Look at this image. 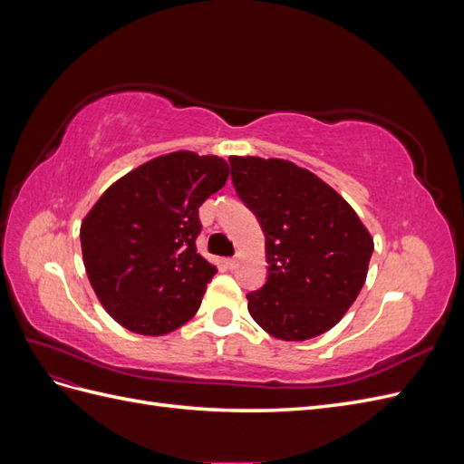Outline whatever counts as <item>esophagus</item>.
<instances>
[{
  "label": "esophagus",
  "instance_id": "esophagus-1",
  "mask_svg": "<svg viewBox=\"0 0 464 464\" xmlns=\"http://www.w3.org/2000/svg\"><path fill=\"white\" fill-rule=\"evenodd\" d=\"M236 265H237V259H236V257H230V259H227V266H228V269H234Z\"/></svg>",
  "mask_w": 464,
  "mask_h": 464
}]
</instances>
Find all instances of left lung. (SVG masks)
I'll list each match as a JSON object with an SVG mask.
<instances>
[{
	"label": "left lung",
	"mask_w": 464,
	"mask_h": 464,
	"mask_svg": "<svg viewBox=\"0 0 464 464\" xmlns=\"http://www.w3.org/2000/svg\"><path fill=\"white\" fill-rule=\"evenodd\" d=\"M232 184L263 234L269 276L247 294L257 325L280 341H307L343 319L366 283L373 240L354 208L305 168L230 157Z\"/></svg>",
	"instance_id": "1"
}]
</instances>
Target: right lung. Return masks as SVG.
<instances>
[{"mask_svg":"<svg viewBox=\"0 0 464 464\" xmlns=\"http://www.w3.org/2000/svg\"><path fill=\"white\" fill-rule=\"evenodd\" d=\"M228 162L162 154L114 181L81 224L82 263L104 310L137 334L160 336L198 314L217 266L198 254L199 207Z\"/></svg>","mask_w":464,"mask_h":464,"instance_id":"add662e5","label":"right lung"}]
</instances>
